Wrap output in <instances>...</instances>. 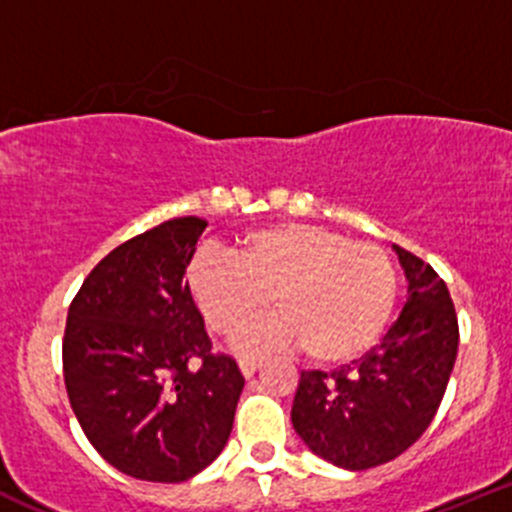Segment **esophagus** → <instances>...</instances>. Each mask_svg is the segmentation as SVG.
Returning <instances> with one entry per match:
<instances>
[{
  "instance_id": "1",
  "label": "esophagus",
  "mask_w": 512,
  "mask_h": 512,
  "mask_svg": "<svg viewBox=\"0 0 512 512\" xmlns=\"http://www.w3.org/2000/svg\"><path fill=\"white\" fill-rule=\"evenodd\" d=\"M260 367H262L260 360H250V357H242L240 360V372L245 377H252L257 370H260Z\"/></svg>"
}]
</instances>
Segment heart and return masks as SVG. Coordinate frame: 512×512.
<instances>
[{
  "label": "heart",
  "instance_id": "b5f03b06",
  "mask_svg": "<svg viewBox=\"0 0 512 512\" xmlns=\"http://www.w3.org/2000/svg\"><path fill=\"white\" fill-rule=\"evenodd\" d=\"M187 287L207 327L235 335L260 317L267 297L277 315L240 335L242 352L302 345L320 365L370 350L398 295L393 257L375 242L305 222H280L240 237L230 257L197 255Z\"/></svg>",
  "mask_w": 512,
  "mask_h": 512
}]
</instances>
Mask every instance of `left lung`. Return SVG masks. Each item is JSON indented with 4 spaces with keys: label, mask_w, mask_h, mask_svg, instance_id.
Here are the masks:
<instances>
[{
    "label": "left lung",
    "mask_w": 512,
    "mask_h": 512,
    "mask_svg": "<svg viewBox=\"0 0 512 512\" xmlns=\"http://www.w3.org/2000/svg\"><path fill=\"white\" fill-rule=\"evenodd\" d=\"M395 252L408 302L388 335L352 365L302 372L292 403L302 443L345 470L390 463L428 430L458 355L448 285L418 255L398 245Z\"/></svg>",
    "instance_id": "obj_1"
}]
</instances>
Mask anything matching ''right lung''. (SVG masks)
<instances>
[{"instance_id": "right-lung-1", "label": "right lung", "mask_w": 512, "mask_h": 512, "mask_svg": "<svg viewBox=\"0 0 512 512\" xmlns=\"http://www.w3.org/2000/svg\"><path fill=\"white\" fill-rule=\"evenodd\" d=\"M207 222L175 217L114 247L67 312L62 362L84 435L119 473L182 483L232 433L245 377L215 355L185 270Z\"/></svg>"}]
</instances>
